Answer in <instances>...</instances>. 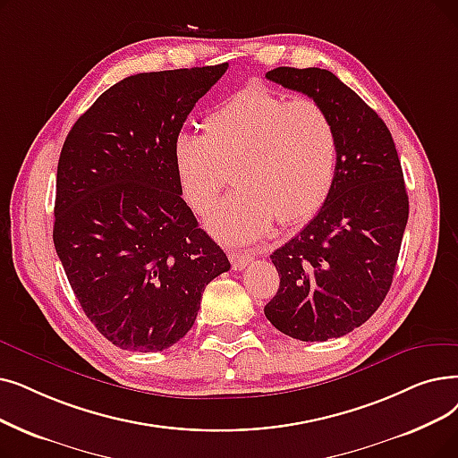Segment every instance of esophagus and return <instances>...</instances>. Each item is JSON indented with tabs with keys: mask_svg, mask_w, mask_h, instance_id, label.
I'll use <instances>...</instances> for the list:
<instances>
[{
	"mask_svg": "<svg viewBox=\"0 0 458 458\" xmlns=\"http://www.w3.org/2000/svg\"><path fill=\"white\" fill-rule=\"evenodd\" d=\"M228 256H230L232 267H233L235 271H242V269H245V267L254 260L252 252H249V250H232Z\"/></svg>",
	"mask_w": 458,
	"mask_h": 458,
	"instance_id": "1",
	"label": "esophagus"
}]
</instances>
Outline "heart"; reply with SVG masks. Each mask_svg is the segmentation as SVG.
<instances>
[{"mask_svg":"<svg viewBox=\"0 0 458 458\" xmlns=\"http://www.w3.org/2000/svg\"><path fill=\"white\" fill-rule=\"evenodd\" d=\"M204 134L174 140V166L187 202L208 213L230 180L235 191L209 216L215 235L250 242L273 221H307L324 206L339 166V138L327 112L310 98L290 101L247 88L211 110Z\"/></svg>","mask_w":458,"mask_h":458,"instance_id":"obj_1","label":"heart"}]
</instances>
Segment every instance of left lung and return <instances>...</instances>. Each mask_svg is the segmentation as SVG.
<instances>
[{
  "label": "left lung",
  "instance_id": "left-lung-1",
  "mask_svg": "<svg viewBox=\"0 0 458 458\" xmlns=\"http://www.w3.org/2000/svg\"><path fill=\"white\" fill-rule=\"evenodd\" d=\"M266 78L310 97L339 138L327 200L271 254L281 284L264 309L292 339L324 343L365 324L386 300L408 223V192L384 119L331 71L276 67Z\"/></svg>",
  "mask_w": 458,
  "mask_h": 458
}]
</instances>
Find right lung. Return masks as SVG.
Segmentation results:
<instances>
[{"mask_svg":"<svg viewBox=\"0 0 458 458\" xmlns=\"http://www.w3.org/2000/svg\"><path fill=\"white\" fill-rule=\"evenodd\" d=\"M228 64L140 72L106 89L59 155L54 247L105 339L161 352L192 327L206 286L230 269L182 198L174 140Z\"/></svg>","mask_w":458,"mask_h":458,"instance_id":"1","label":"right lung"}]
</instances>
